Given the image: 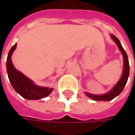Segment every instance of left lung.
<instances>
[{"mask_svg": "<svg viewBox=\"0 0 135 135\" xmlns=\"http://www.w3.org/2000/svg\"><path fill=\"white\" fill-rule=\"evenodd\" d=\"M111 37L112 39L115 41V43L117 44L119 49L122 52V55H123V59H124V70H123V74H122L121 79L117 83V85L112 89V90L110 91L107 92L105 95H92V94L86 92V95L88 96V97H89L91 99L95 100V101H110L112 99H113L114 98H116L123 90L126 84L127 83L128 78V76H129V63H128V59L127 54H126V52L124 50V49L122 48V45H121L119 40H118L117 37L115 35H113V34H111Z\"/></svg>", "mask_w": 135, "mask_h": 135, "instance_id": "1", "label": "left lung"}]
</instances>
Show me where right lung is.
Segmentation results:
<instances>
[{"mask_svg":"<svg viewBox=\"0 0 135 135\" xmlns=\"http://www.w3.org/2000/svg\"><path fill=\"white\" fill-rule=\"evenodd\" d=\"M16 48L15 44L10 49L7 59V70L8 77L13 89L17 91L24 98L28 100H37L48 96L52 91V88H46L35 86L33 82L27 78L18 70H16L13 67L11 55L13 51Z\"/></svg>","mask_w":135,"mask_h":135,"instance_id":"add662e5","label":"right lung"}]
</instances>
